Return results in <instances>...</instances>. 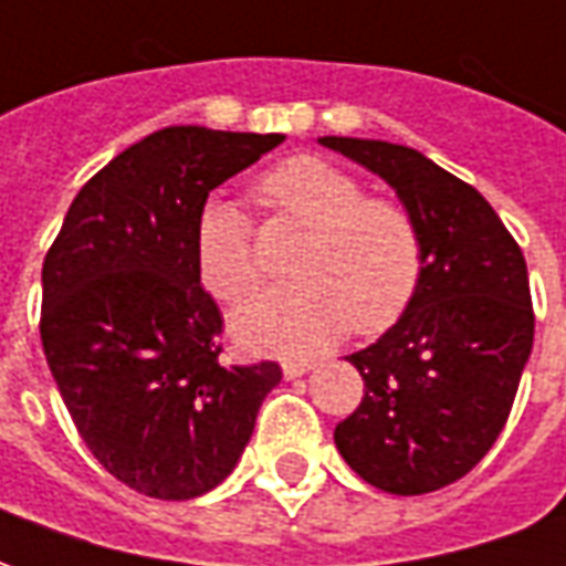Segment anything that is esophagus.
Masks as SVG:
<instances>
[{
  "label": "esophagus",
  "instance_id": "esophagus-1",
  "mask_svg": "<svg viewBox=\"0 0 566 566\" xmlns=\"http://www.w3.org/2000/svg\"><path fill=\"white\" fill-rule=\"evenodd\" d=\"M310 370H312L310 361H282V374L287 379L303 377V374H310Z\"/></svg>",
  "mask_w": 566,
  "mask_h": 566
}]
</instances>
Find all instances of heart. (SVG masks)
Segmentation results:
<instances>
[{"mask_svg": "<svg viewBox=\"0 0 566 566\" xmlns=\"http://www.w3.org/2000/svg\"><path fill=\"white\" fill-rule=\"evenodd\" d=\"M260 199L306 229L294 256L300 282L270 287L232 318L239 343L275 355H312L349 327L379 334L410 306L422 279L420 229L405 205L365 187L318 156H291L260 177ZM196 272L208 294L235 303L256 287L251 220L239 205H201L192 232Z\"/></svg>", "mask_w": 566, "mask_h": 566, "instance_id": "1", "label": "heart"}]
</instances>
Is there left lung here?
Here are the masks:
<instances>
[{
	"mask_svg": "<svg viewBox=\"0 0 566 566\" xmlns=\"http://www.w3.org/2000/svg\"><path fill=\"white\" fill-rule=\"evenodd\" d=\"M382 177L422 242L407 312L349 361L365 398L334 441L367 484L420 496L472 472L503 432L533 349L527 263L475 187L410 146L318 140Z\"/></svg>",
	"mask_w": 566,
	"mask_h": 566,
	"instance_id": "obj_1",
	"label": "left lung"
}]
</instances>
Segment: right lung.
Returning a JSON list of instances; mask_svg holds the SVG:
<instances>
[{"label": "right lung", "mask_w": 566, "mask_h": 566, "mask_svg": "<svg viewBox=\"0 0 566 566\" xmlns=\"http://www.w3.org/2000/svg\"><path fill=\"white\" fill-rule=\"evenodd\" d=\"M284 134L174 125L118 153L42 263V349L94 460L144 496L192 500L235 469L282 367L223 365V315L196 272L208 192Z\"/></svg>", "instance_id": "1"}]
</instances>
